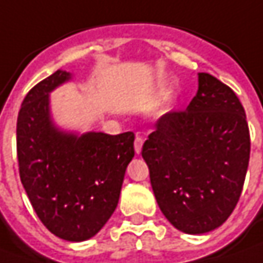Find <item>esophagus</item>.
Listing matches in <instances>:
<instances>
[{"instance_id": "esophagus-1", "label": "esophagus", "mask_w": 263, "mask_h": 263, "mask_svg": "<svg viewBox=\"0 0 263 263\" xmlns=\"http://www.w3.org/2000/svg\"><path fill=\"white\" fill-rule=\"evenodd\" d=\"M143 143H144V140L141 138V137H137V138H135V143H134V148H135V153H137V154L141 153V150H143Z\"/></svg>"}]
</instances>
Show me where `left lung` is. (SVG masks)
<instances>
[{"mask_svg": "<svg viewBox=\"0 0 263 263\" xmlns=\"http://www.w3.org/2000/svg\"><path fill=\"white\" fill-rule=\"evenodd\" d=\"M143 159L157 204L187 234L221 227L240 199L250 159V134L238 97L209 73L189 107L154 125Z\"/></svg>", "mask_w": 263, "mask_h": 263, "instance_id": "obj_1", "label": "left lung"}]
</instances>
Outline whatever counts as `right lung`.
<instances>
[{"label": "right lung", "mask_w": 263, "mask_h": 263, "mask_svg": "<svg viewBox=\"0 0 263 263\" xmlns=\"http://www.w3.org/2000/svg\"><path fill=\"white\" fill-rule=\"evenodd\" d=\"M70 79L57 70L33 86L17 116L20 181L48 231L67 241L97 234L118 206L126 166L134 157V132L81 137L57 129L50 92Z\"/></svg>", "instance_id": "obj_1"}]
</instances>
